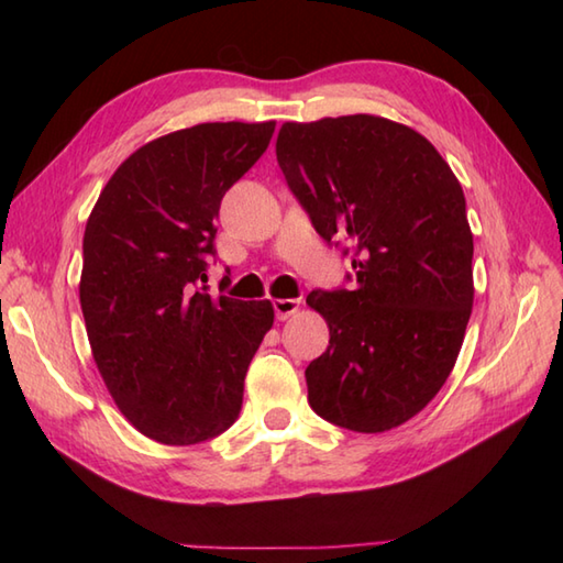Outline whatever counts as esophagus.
Instances as JSON below:
<instances>
[{"label":"esophagus","mask_w":563,"mask_h":563,"mask_svg":"<svg viewBox=\"0 0 563 563\" xmlns=\"http://www.w3.org/2000/svg\"><path fill=\"white\" fill-rule=\"evenodd\" d=\"M273 309H275V317L285 321L300 312V300H273Z\"/></svg>","instance_id":"1"}]
</instances>
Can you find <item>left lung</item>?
Returning a JSON list of instances; mask_svg holds the SVG:
<instances>
[{
    "label": "left lung",
    "instance_id": "1",
    "mask_svg": "<svg viewBox=\"0 0 563 563\" xmlns=\"http://www.w3.org/2000/svg\"><path fill=\"white\" fill-rule=\"evenodd\" d=\"M275 157L327 242L353 254L355 288L309 292L329 349L305 369L309 406L385 433L445 385L474 305V239L457 176L413 128L355 113L283 123Z\"/></svg>",
    "mask_w": 563,
    "mask_h": 563
}]
</instances>
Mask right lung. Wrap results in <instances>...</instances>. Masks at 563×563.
I'll return each instance as SVG.
<instances>
[{
  "label": "right lung",
  "instance_id": "obj_1",
  "mask_svg": "<svg viewBox=\"0 0 563 563\" xmlns=\"http://www.w3.org/2000/svg\"><path fill=\"white\" fill-rule=\"evenodd\" d=\"M273 130L200 123L152 140L118 166L87 220L79 302L93 363L121 413L162 445H196L236 421L273 327L268 300L206 288L222 196Z\"/></svg>",
  "mask_w": 563,
  "mask_h": 563
}]
</instances>
